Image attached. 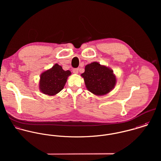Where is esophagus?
<instances>
[{
    "instance_id": "obj_1",
    "label": "esophagus",
    "mask_w": 161,
    "mask_h": 161,
    "mask_svg": "<svg viewBox=\"0 0 161 161\" xmlns=\"http://www.w3.org/2000/svg\"><path fill=\"white\" fill-rule=\"evenodd\" d=\"M72 72H73V73H74V74H78V72H79V69H78V68L73 69H72Z\"/></svg>"
}]
</instances>
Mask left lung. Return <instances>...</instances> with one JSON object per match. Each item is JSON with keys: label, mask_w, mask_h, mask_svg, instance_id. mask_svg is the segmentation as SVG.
<instances>
[{"label": "left lung", "mask_w": 161, "mask_h": 161, "mask_svg": "<svg viewBox=\"0 0 161 161\" xmlns=\"http://www.w3.org/2000/svg\"><path fill=\"white\" fill-rule=\"evenodd\" d=\"M87 89L95 95H105L115 87L116 77L111 68L93 62L85 66L81 74Z\"/></svg>", "instance_id": "obj_1"}]
</instances>
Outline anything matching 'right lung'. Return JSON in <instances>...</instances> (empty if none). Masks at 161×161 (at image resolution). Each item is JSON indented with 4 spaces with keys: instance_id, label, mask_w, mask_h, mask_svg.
I'll return each mask as SVG.
<instances>
[{
    "instance_id": "obj_1",
    "label": "right lung",
    "mask_w": 161,
    "mask_h": 161,
    "mask_svg": "<svg viewBox=\"0 0 161 161\" xmlns=\"http://www.w3.org/2000/svg\"><path fill=\"white\" fill-rule=\"evenodd\" d=\"M71 74V72L63 70L58 64L42 72L40 75L39 89L47 95L53 96L61 91Z\"/></svg>"
}]
</instances>
